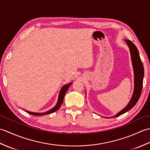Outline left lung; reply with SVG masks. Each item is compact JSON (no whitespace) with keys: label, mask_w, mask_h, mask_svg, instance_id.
I'll use <instances>...</instances> for the list:
<instances>
[{"label":"left lung","mask_w":150,"mask_h":150,"mask_svg":"<svg viewBox=\"0 0 150 150\" xmlns=\"http://www.w3.org/2000/svg\"><path fill=\"white\" fill-rule=\"evenodd\" d=\"M125 41L127 45L128 46L130 54H131L133 73H134V90H133V93L131 99H130L128 104H127V106L125 108H124L122 110H120L119 112H118L113 117V118L119 117L124 113L127 112L129 110H131L139 100L142 89L144 71L143 64L139 56V51L137 48V47L135 46V44L132 43L131 41L129 40H125Z\"/></svg>","instance_id":"left-lung-1"}]
</instances>
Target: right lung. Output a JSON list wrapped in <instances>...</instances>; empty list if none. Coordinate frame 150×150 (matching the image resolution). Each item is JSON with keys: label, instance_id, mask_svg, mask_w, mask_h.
<instances>
[{"label": "right lung", "instance_id": "add662e5", "mask_svg": "<svg viewBox=\"0 0 150 150\" xmlns=\"http://www.w3.org/2000/svg\"><path fill=\"white\" fill-rule=\"evenodd\" d=\"M73 82H69V84H67L64 85L60 89V91L59 92V97H58V100H57V103L56 104V105L55 106H54L52 109L46 111V112H44V113H35V112H31V111H27V110H25L26 111L27 113H30L31 115H33L35 116H42V115H48L52 113L55 112V111L58 110L60 106H61V104L63 103V100H64V98L65 96V94L66 93L67 91H68V88L69 87L70 85L72 84Z\"/></svg>", "mask_w": 150, "mask_h": 150}]
</instances>
